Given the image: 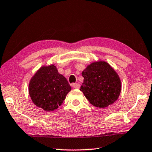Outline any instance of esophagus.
<instances>
[{
	"label": "esophagus",
	"mask_w": 152,
	"mask_h": 152,
	"mask_svg": "<svg viewBox=\"0 0 152 152\" xmlns=\"http://www.w3.org/2000/svg\"><path fill=\"white\" fill-rule=\"evenodd\" d=\"M72 86L74 87V88H79L80 86V85L79 83H73Z\"/></svg>",
	"instance_id": "obj_1"
}]
</instances>
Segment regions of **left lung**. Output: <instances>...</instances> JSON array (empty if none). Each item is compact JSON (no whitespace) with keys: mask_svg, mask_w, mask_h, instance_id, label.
Segmentation results:
<instances>
[{"mask_svg":"<svg viewBox=\"0 0 152 152\" xmlns=\"http://www.w3.org/2000/svg\"><path fill=\"white\" fill-rule=\"evenodd\" d=\"M82 75L84 82L80 90L93 106L107 107L119 98L121 91L120 78L108 63L101 61L92 63Z\"/></svg>","mask_w":152,"mask_h":152,"instance_id":"obj_1","label":"left lung"}]
</instances>
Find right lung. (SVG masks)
Segmentation results:
<instances>
[{"instance_id": "obj_1", "label": "right lung", "mask_w": 152, "mask_h": 152, "mask_svg": "<svg viewBox=\"0 0 152 152\" xmlns=\"http://www.w3.org/2000/svg\"><path fill=\"white\" fill-rule=\"evenodd\" d=\"M71 86L54 65L43 66L31 80L29 95L36 106L45 111L57 109L62 104Z\"/></svg>"}]
</instances>
